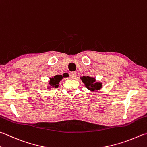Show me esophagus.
Returning a JSON list of instances; mask_svg holds the SVG:
<instances>
[{"instance_id":"34e87169","label":"esophagus","mask_w":147,"mask_h":147,"mask_svg":"<svg viewBox=\"0 0 147 147\" xmlns=\"http://www.w3.org/2000/svg\"><path fill=\"white\" fill-rule=\"evenodd\" d=\"M70 76L71 77V78L72 79H75L76 77V73L75 71H71V72L70 73Z\"/></svg>"}]
</instances>
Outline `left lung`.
Here are the masks:
<instances>
[{"label":"left lung","instance_id":"8db88e82","mask_svg":"<svg viewBox=\"0 0 147 147\" xmlns=\"http://www.w3.org/2000/svg\"><path fill=\"white\" fill-rule=\"evenodd\" d=\"M81 79L82 81L84 83L85 86L91 91L99 90L102 88V83L95 82V79L94 77L83 76L81 77Z\"/></svg>","mask_w":147,"mask_h":147}]
</instances>
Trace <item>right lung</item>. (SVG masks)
<instances>
[{"label":"right lung","mask_w":147,"mask_h":147,"mask_svg":"<svg viewBox=\"0 0 147 147\" xmlns=\"http://www.w3.org/2000/svg\"><path fill=\"white\" fill-rule=\"evenodd\" d=\"M66 76L65 75H56L54 77L50 79L49 84L51 85V86L52 88H57L58 85H59V82L61 81L63 79V77H65Z\"/></svg>","instance_id":"add662e5"}]
</instances>
